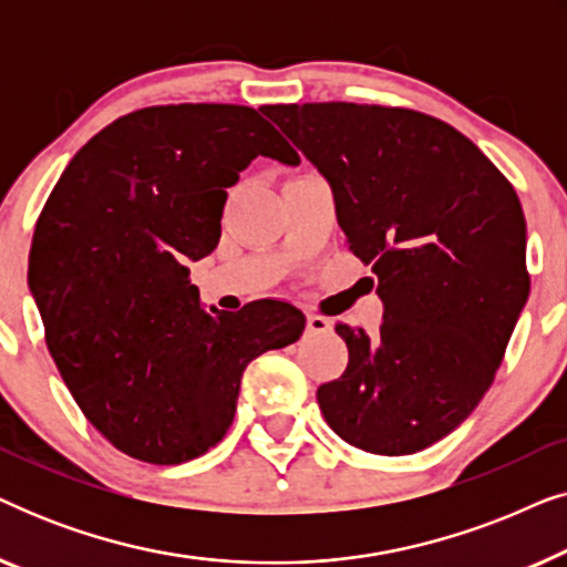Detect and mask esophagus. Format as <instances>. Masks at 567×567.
I'll return each mask as SVG.
<instances>
[{"instance_id":"34e87169","label":"esophagus","mask_w":567,"mask_h":567,"mask_svg":"<svg viewBox=\"0 0 567 567\" xmlns=\"http://www.w3.org/2000/svg\"><path fill=\"white\" fill-rule=\"evenodd\" d=\"M332 322L328 320V317L322 315H309L307 317V332H312V336H322V332H330Z\"/></svg>"}]
</instances>
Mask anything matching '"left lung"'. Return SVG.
<instances>
[{
  "label": "left lung",
  "mask_w": 567,
  "mask_h": 567,
  "mask_svg": "<svg viewBox=\"0 0 567 567\" xmlns=\"http://www.w3.org/2000/svg\"><path fill=\"white\" fill-rule=\"evenodd\" d=\"M260 111L330 183L348 250L374 270L384 305L377 336L336 324L348 367L317 390L324 421L363 452H421L483 400L529 297L522 200L433 115L355 103Z\"/></svg>",
  "instance_id": "1"
}]
</instances>
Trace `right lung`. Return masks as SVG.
<instances>
[{"mask_svg":"<svg viewBox=\"0 0 567 567\" xmlns=\"http://www.w3.org/2000/svg\"><path fill=\"white\" fill-rule=\"evenodd\" d=\"M255 157L299 162L255 107H142L74 154L35 221L28 284L45 346L84 417L134 460L181 464L219 444L247 363L305 330L276 299L208 315L185 266L219 245L227 188Z\"/></svg>","mask_w":567,"mask_h":567,"instance_id":"1","label":"right lung"}]
</instances>
